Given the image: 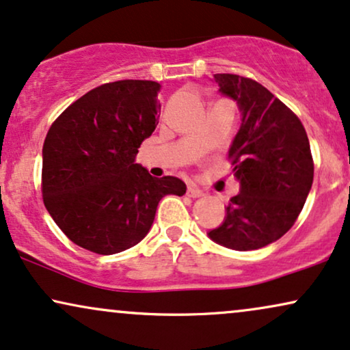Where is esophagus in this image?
Instances as JSON below:
<instances>
[{
  "label": "esophagus",
  "instance_id": "esophagus-1",
  "mask_svg": "<svg viewBox=\"0 0 350 350\" xmlns=\"http://www.w3.org/2000/svg\"><path fill=\"white\" fill-rule=\"evenodd\" d=\"M187 195L191 196V198H201L204 193H202V189H200L195 185H189L188 189H187Z\"/></svg>",
  "mask_w": 350,
  "mask_h": 350
}]
</instances>
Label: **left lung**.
<instances>
[{
	"label": "left lung",
	"instance_id": "8db88e82",
	"mask_svg": "<svg viewBox=\"0 0 350 350\" xmlns=\"http://www.w3.org/2000/svg\"><path fill=\"white\" fill-rule=\"evenodd\" d=\"M214 81L224 97L237 102L241 116L228 149L240 191L208 237L226 248L250 252L294 226L312 189V150L300 120L265 85L237 75H214Z\"/></svg>",
	"mask_w": 350,
	"mask_h": 350
}]
</instances>
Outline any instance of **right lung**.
<instances>
[{
    "label": "right lung",
    "mask_w": 350,
    "mask_h": 350,
    "mask_svg": "<svg viewBox=\"0 0 350 350\" xmlns=\"http://www.w3.org/2000/svg\"><path fill=\"white\" fill-rule=\"evenodd\" d=\"M161 84L116 81L98 85L51 124L42 149V195L72 243L98 254L135 247L149 234L159 201L183 196L176 176L155 178L136 163L157 126Z\"/></svg>",
    "instance_id": "add662e5"
}]
</instances>
